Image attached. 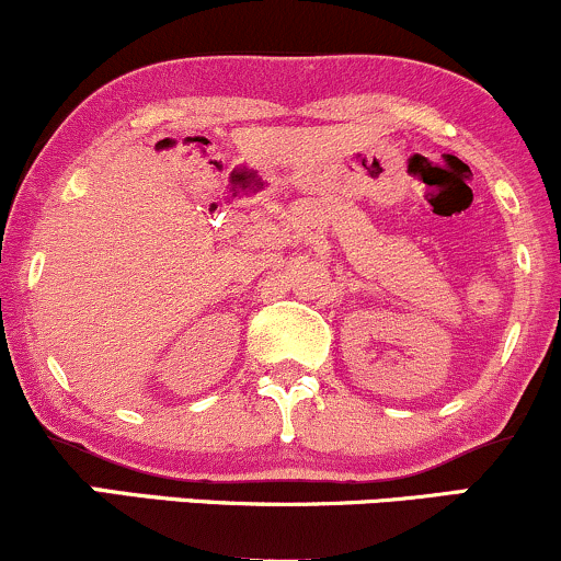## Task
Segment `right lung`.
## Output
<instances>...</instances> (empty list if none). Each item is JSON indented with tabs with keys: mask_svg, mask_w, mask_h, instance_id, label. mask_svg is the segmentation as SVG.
<instances>
[{
	"mask_svg": "<svg viewBox=\"0 0 561 561\" xmlns=\"http://www.w3.org/2000/svg\"><path fill=\"white\" fill-rule=\"evenodd\" d=\"M214 208H216V205H214Z\"/></svg>",
	"mask_w": 561,
	"mask_h": 561,
	"instance_id": "1",
	"label": "right lung"
}]
</instances>
